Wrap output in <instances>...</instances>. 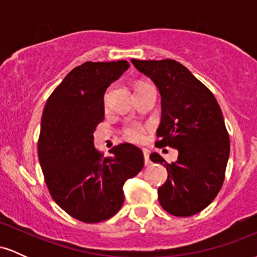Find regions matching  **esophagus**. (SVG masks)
Returning a JSON list of instances; mask_svg holds the SVG:
<instances>
[{
  "mask_svg": "<svg viewBox=\"0 0 257 257\" xmlns=\"http://www.w3.org/2000/svg\"><path fill=\"white\" fill-rule=\"evenodd\" d=\"M143 153H144V161H145V166H149V164L151 163V161H150L149 151H147V150H143Z\"/></svg>",
  "mask_w": 257,
  "mask_h": 257,
  "instance_id": "esophagus-1",
  "label": "esophagus"
}]
</instances>
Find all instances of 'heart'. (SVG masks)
<instances>
[{"label": "heart", "mask_w": 257, "mask_h": 257, "mask_svg": "<svg viewBox=\"0 0 257 257\" xmlns=\"http://www.w3.org/2000/svg\"><path fill=\"white\" fill-rule=\"evenodd\" d=\"M141 85L144 84L138 85V88L141 87ZM108 98H110V89L106 90L104 94V105L107 104ZM123 135H124L126 140L133 141V143H141L145 138V128L143 125L137 124V123H133V124H129L123 128Z\"/></svg>", "instance_id": "heart-1"}]
</instances>
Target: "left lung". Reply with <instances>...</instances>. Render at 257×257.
<instances>
[{
  "label": "left lung",
  "instance_id": "obj_1",
  "mask_svg": "<svg viewBox=\"0 0 257 257\" xmlns=\"http://www.w3.org/2000/svg\"><path fill=\"white\" fill-rule=\"evenodd\" d=\"M132 63L161 93L156 146L179 151L172 164L156 152L150 156L168 172L167 181L158 188L159 203L174 216H192L213 202L225 180L229 135L222 111L214 94L178 61L132 59Z\"/></svg>",
  "mask_w": 257,
  "mask_h": 257
}]
</instances>
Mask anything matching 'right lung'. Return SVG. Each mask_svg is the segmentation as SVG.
<instances>
[{"label":"right lung","instance_id":"obj_1","mask_svg":"<svg viewBox=\"0 0 257 257\" xmlns=\"http://www.w3.org/2000/svg\"><path fill=\"white\" fill-rule=\"evenodd\" d=\"M125 60L87 63L71 70L44 106L38 158L54 202L82 222L108 220L124 202L123 185L144 167L143 151L124 143L104 157L94 147L104 120V94L128 70Z\"/></svg>","mask_w":257,"mask_h":257}]
</instances>
